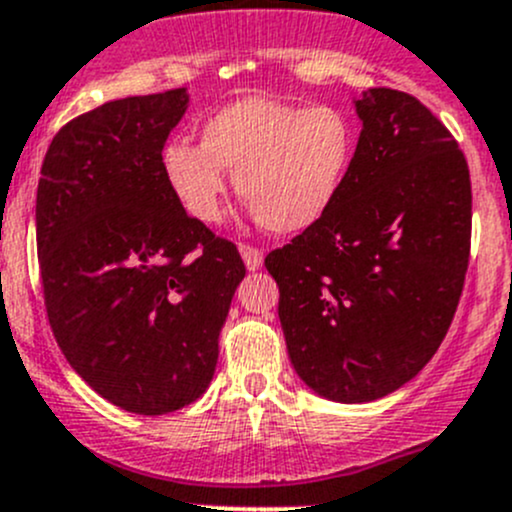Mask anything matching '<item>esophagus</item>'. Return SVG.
Here are the masks:
<instances>
[{
  "instance_id": "esophagus-1",
  "label": "esophagus",
  "mask_w": 512,
  "mask_h": 512,
  "mask_svg": "<svg viewBox=\"0 0 512 512\" xmlns=\"http://www.w3.org/2000/svg\"><path fill=\"white\" fill-rule=\"evenodd\" d=\"M240 255L245 260L247 270H260L262 267V250L255 245H240Z\"/></svg>"
}]
</instances>
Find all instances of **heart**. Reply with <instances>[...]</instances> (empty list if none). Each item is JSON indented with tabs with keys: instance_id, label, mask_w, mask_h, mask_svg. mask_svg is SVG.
<instances>
[{
	"instance_id": "obj_1",
	"label": "heart",
	"mask_w": 512,
	"mask_h": 512,
	"mask_svg": "<svg viewBox=\"0 0 512 512\" xmlns=\"http://www.w3.org/2000/svg\"><path fill=\"white\" fill-rule=\"evenodd\" d=\"M356 148L354 123L342 108L299 106L242 96L200 126V146L165 143L160 170L185 213L215 223L223 213L225 170L257 223L280 235L324 218L342 193Z\"/></svg>"
}]
</instances>
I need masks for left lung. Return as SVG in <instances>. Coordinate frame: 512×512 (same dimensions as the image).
Segmentation results:
<instances>
[{"label": "left lung", "instance_id": "left-lung-1", "mask_svg": "<svg viewBox=\"0 0 512 512\" xmlns=\"http://www.w3.org/2000/svg\"><path fill=\"white\" fill-rule=\"evenodd\" d=\"M356 113L342 193L265 257L294 371L342 404L381 399L428 364L471 255V175L451 131L394 89L364 91Z\"/></svg>", "mask_w": 512, "mask_h": 512}]
</instances>
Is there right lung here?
<instances>
[{
    "label": "right lung",
    "mask_w": 512,
    "mask_h": 512,
    "mask_svg": "<svg viewBox=\"0 0 512 512\" xmlns=\"http://www.w3.org/2000/svg\"><path fill=\"white\" fill-rule=\"evenodd\" d=\"M185 89L108 101L51 141L36 188L46 317L76 374L131 414L205 394L245 277L240 252L170 193L160 153Z\"/></svg>",
    "instance_id": "1"
}]
</instances>
